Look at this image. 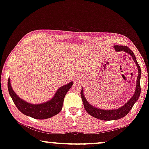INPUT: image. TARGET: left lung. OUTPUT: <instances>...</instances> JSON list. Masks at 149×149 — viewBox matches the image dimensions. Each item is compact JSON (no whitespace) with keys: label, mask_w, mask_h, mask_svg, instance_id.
<instances>
[{"label":"left lung","mask_w":149,"mask_h":149,"mask_svg":"<svg viewBox=\"0 0 149 149\" xmlns=\"http://www.w3.org/2000/svg\"><path fill=\"white\" fill-rule=\"evenodd\" d=\"M116 52H124L127 54H130L132 56V59L136 63V66L138 70V75L137 77V80H136V89L134 91V93L131 98H130L127 103L122 106V107L118 108L117 109H111V110H104L101 109L99 108H97L91 104L87 100L86 97H85L84 95V89H83V87L81 89V97L82 98V101L84 105V108L87 113L92 117L97 118V119L104 120V121H111V120H117L121 118H123V117L128 114V113L131 111V109L133 107L134 104L138 100L140 97V91H141V89H140V78H141V69L139 64H138L137 60H136V56L133 52L130 49L129 47L126 46H121V45H115L113 47Z\"/></svg>","instance_id":"obj_1"}]
</instances>
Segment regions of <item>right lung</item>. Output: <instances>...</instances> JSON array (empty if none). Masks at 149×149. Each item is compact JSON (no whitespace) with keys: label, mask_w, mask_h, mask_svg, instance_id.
<instances>
[{"label":"right lung","mask_w":149,"mask_h":149,"mask_svg":"<svg viewBox=\"0 0 149 149\" xmlns=\"http://www.w3.org/2000/svg\"><path fill=\"white\" fill-rule=\"evenodd\" d=\"M73 82L67 83L60 87L49 100L40 104H31L22 99L12 88L10 79H8V90L14 104L18 110L26 116L36 119H46L58 115L62 111L64 99Z\"/></svg>","instance_id":"right-lung-1"}]
</instances>
